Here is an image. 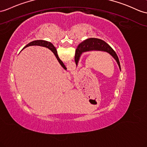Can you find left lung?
Returning <instances> with one entry per match:
<instances>
[{
	"mask_svg": "<svg viewBox=\"0 0 147 147\" xmlns=\"http://www.w3.org/2000/svg\"><path fill=\"white\" fill-rule=\"evenodd\" d=\"M91 51H103L109 53L116 60L119 69L121 70L119 57L115 52L105 41L96 38H89L86 39L78 45L76 51V55H75V62H76V65H78L80 57L82 53Z\"/></svg>",
	"mask_w": 147,
	"mask_h": 147,
	"instance_id": "1",
	"label": "left lung"
}]
</instances>
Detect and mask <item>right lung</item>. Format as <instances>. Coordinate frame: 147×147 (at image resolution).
<instances>
[{
    "label": "right lung",
    "instance_id": "1",
    "mask_svg": "<svg viewBox=\"0 0 147 147\" xmlns=\"http://www.w3.org/2000/svg\"><path fill=\"white\" fill-rule=\"evenodd\" d=\"M32 45L42 46V47H47V48L49 49L53 53H54V55H55L57 60H58V62H59V63L60 64V65H61V66L64 69L67 70L66 67L65 66V65H64L62 60L59 59V56H58V54H57V50H56L55 47L53 46V45L52 44V43L49 42H47V41H46V40H34V41L31 42L30 43H29V44H28L26 47H24V49H25L26 47H27L32 46ZM23 49H22V50H23Z\"/></svg>",
    "mask_w": 147,
    "mask_h": 147
}]
</instances>
